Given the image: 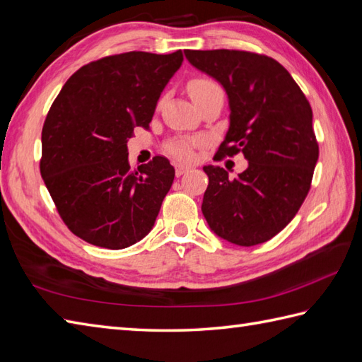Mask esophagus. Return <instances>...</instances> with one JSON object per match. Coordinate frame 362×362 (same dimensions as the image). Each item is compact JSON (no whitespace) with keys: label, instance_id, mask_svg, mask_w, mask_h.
I'll return each mask as SVG.
<instances>
[{"label":"esophagus","instance_id":"34e87169","mask_svg":"<svg viewBox=\"0 0 362 362\" xmlns=\"http://www.w3.org/2000/svg\"><path fill=\"white\" fill-rule=\"evenodd\" d=\"M189 170V166H185V165H175V175L177 177H180V175H183L185 173H187Z\"/></svg>","mask_w":362,"mask_h":362}]
</instances>
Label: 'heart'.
Returning a JSON list of instances; mask_svg holds the SVG:
<instances>
[{
    "label": "heart",
    "instance_id": "obj_1",
    "mask_svg": "<svg viewBox=\"0 0 362 362\" xmlns=\"http://www.w3.org/2000/svg\"><path fill=\"white\" fill-rule=\"evenodd\" d=\"M188 92L191 98L194 100V103L200 102L208 95L217 94L222 92L221 86L211 78H194L188 83ZM192 146L194 143L187 139H175L166 143V153L171 154L173 157L179 158V160H191L192 158Z\"/></svg>",
    "mask_w": 362,
    "mask_h": 362
}]
</instances>
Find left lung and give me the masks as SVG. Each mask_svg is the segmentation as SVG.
Masks as SVG:
<instances>
[{
  "label": "left lung",
  "instance_id": "1",
  "mask_svg": "<svg viewBox=\"0 0 362 362\" xmlns=\"http://www.w3.org/2000/svg\"><path fill=\"white\" fill-rule=\"evenodd\" d=\"M196 69L219 81L230 126L217 154L242 153L248 168L234 179L208 165L202 213L217 236L240 247L274 238L305 200L319 148L313 112L290 72L245 50H185Z\"/></svg>",
  "mask_w": 362,
  "mask_h": 362
}]
</instances>
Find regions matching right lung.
Masks as SVG:
<instances>
[{
	"label": "right lung",
	"instance_id": "obj_1",
	"mask_svg": "<svg viewBox=\"0 0 362 362\" xmlns=\"http://www.w3.org/2000/svg\"><path fill=\"white\" fill-rule=\"evenodd\" d=\"M182 62V50H134L83 66L64 83L41 132L40 173L75 236L122 250L153 230L175 171L162 156L132 171L126 143L136 126L149 128Z\"/></svg>",
	"mask_w": 362,
	"mask_h": 362
}]
</instances>
